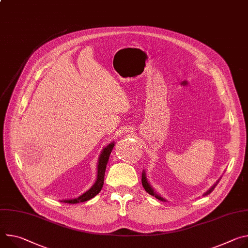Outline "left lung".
Masks as SVG:
<instances>
[{
  "label": "left lung",
  "instance_id": "left-lung-1",
  "mask_svg": "<svg viewBox=\"0 0 248 248\" xmlns=\"http://www.w3.org/2000/svg\"><path fill=\"white\" fill-rule=\"evenodd\" d=\"M141 183H142V186H143V188H144V190L148 193V194H150L151 196H154L156 199H158V200H160V201H165L163 198H161L159 195H157L154 191H153V189L150 187V185L148 184V182H147V180H146V177H145V172H143L142 173V176H141ZM217 185V184H216ZM216 185L214 186V187H212L205 195H208V194H210L213 190H214V188L216 187Z\"/></svg>",
  "mask_w": 248,
  "mask_h": 248
}]
</instances>
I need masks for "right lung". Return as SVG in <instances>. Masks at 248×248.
I'll list each match as a JSON object with an SVG mask.
<instances>
[{
    "instance_id": "1",
    "label": "right lung",
    "mask_w": 248,
    "mask_h": 248,
    "mask_svg": "<svg viewBox=\"0 0 248 248\" xmlns=\"http://www.w3.org/2000/svg\"><path fill=\"white\" fill-rule=\"evenodd\" d=\"M115 144L110 143L108 146H106L100 156L99 158V164H98V176H97V181L96 183L92 186V188L90 189L89 191H87L86 193H84L82 196L76 198V199H71V200H64L62 202H67V204H77V202H86L90 199L94 198L96 195H98L100 193V191L103 188L104 185V177H105V172H106V168H107V164L108 161V157L109 154L114 148Z\"/></svg>"
}]
</instances>
